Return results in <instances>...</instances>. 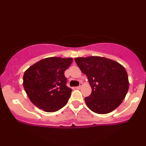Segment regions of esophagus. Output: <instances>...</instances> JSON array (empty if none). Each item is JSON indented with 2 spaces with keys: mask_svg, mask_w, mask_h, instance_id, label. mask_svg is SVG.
I'll use <instances>...</instances> for the list:
<instances>
[{
  "mask_svg": "<svg viewBox=\"0 0 146 146\" xmlns=\"http://www.w3.org/2000/svg\"><path fill=\"white\" fill-rule=\"evenodd\" d=\"M82 82H80V85H79V86H77L76 87V88H78V89H79V88H81V87L82 86Z\"/></svg>",
  "mask_w": 146,
  "mask_h": 146,
  "instance_id": "esophagus-1",
  "label": "esophagus"
}]
</instances>
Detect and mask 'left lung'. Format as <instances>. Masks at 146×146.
Masks as SVG:
<instances>
[{
  "mask_svg": "<svg viewBox=\"0 0 146 146\" xmlns=\"http://www.w3.org/2000/svg\"><path fill=\"white\" fill-rule=\"evenodd\" d=\"M79 68L86 75L92 93L85 98L87 106L98 114L116 109L124 100L129 88L125 68L117 62L99 56L75 58Z\"/></svg>",
  "mask_w": 146,
  "mask_h": 146,
  "instance_id": "8db88e82",
  "label": "left lung"
}]
</instances>
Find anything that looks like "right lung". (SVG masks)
<instances>
[{"instance_id":"add662e5","label":"right lung","mask_w":146,"mask_h":146,"mask_svg":"<svg viewBox=\"0 0 146 146\" xmlns=\"http://www.w3.org/2000/svg\"><path fill=\"white\" fill-rule=\"evenodd\" d=\"M72 62L71 58H44L25 72L23 86L30 101L36 107L53 113L67 104L72 89L66 86L64 71Z\"/></svg>"}]
</instances>
